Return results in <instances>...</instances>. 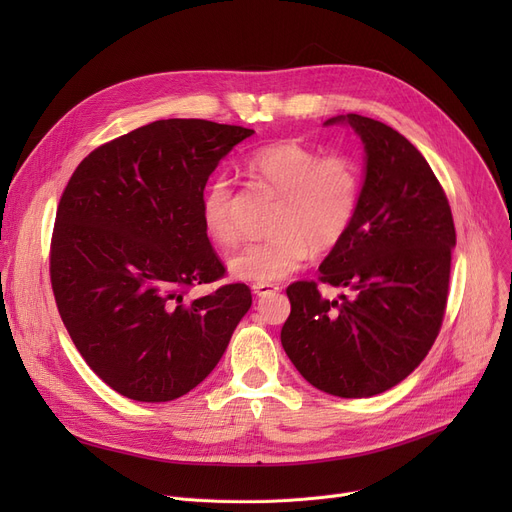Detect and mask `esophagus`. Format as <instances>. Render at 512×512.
Returning a JSON list of instances; mask_svg holds the SVG:
<instances>
[{"label": "esophagus", "instance_id": "esophagus-1", "mask_svg": "<svg viewBox=\"0 0 512 512\" xmlns=\"http://www.w3.org/2000/svg\"><path fill=\"white\" fill-rule=\"evenodd\" d=\"M251 288L257 297H267V294H276L280 290L278 284H253Z\"/></svg>", "mask_w": 512, "mask_h": 512}]
</instances>
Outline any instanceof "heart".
<instances>
[{
  "mask_svg": "<svg viewBox=\"0 0 512 512\" xmlns=\"http://www.w3.org/2000/svg\"><path fill=\"white\" fill-rule=\"evenodd\" d=\"M249 174L280 195L272 238L251 242L230 261L236 278L274 284L305 265L311 253L338 247L353 228L361 203V172L344 153L321 155L317 149L278 141L247 157ZM201 220L207 236L222 249L240 238L236 191L228 176H215L201 197Z\"/></svg>",
  "mask_w": 512,
  "mask_h": 512,
  "instance_id": "heart-1",
  "label": "heart"
}]
</instances>
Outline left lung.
<instances>
[{
    "label": "left lung",
    "instance_id": "1",
    "mask_svg": "<svg viewBox=\"0 0 512 512\" xmlns=\"http://www.w3.org/2000/svg\"><path fill=\"white\" fill-rule=\"evenodd\" d=\"M346 120L367 151L353 228L319 265V278L286 288L282 346L303 378L334 396L390 390L425 359L446 311L456 232L448 197L400 132L359 114ZM319 283L351 287L340 302Z\"/></svg>",
    "mask_w": 512,
    "mask_h": 512
}]
</instances>
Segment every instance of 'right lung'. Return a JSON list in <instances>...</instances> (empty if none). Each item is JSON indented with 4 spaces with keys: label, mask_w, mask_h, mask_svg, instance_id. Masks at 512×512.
I'll list each match as a JSON object with an SVG mask.
<instances>
[{
    "label": "right lung",
    "mask_w": 512,
    "mask_h": 512,
    "mask_svg": "<svg viewBox=\"0 0 512 512\" xmlns=\"http://www.w3.org/2000/svg\"><path fill=\"white\" fill-rule=\"evenodd\" d=\"M251 128L157 120L99 145L58 203L49 278L87 365L118 394L166 402L201 384L251 307L201 220L209 174Z\"/></svg>",
    "instance_id": "right-lung-1"
}]
</instances>
